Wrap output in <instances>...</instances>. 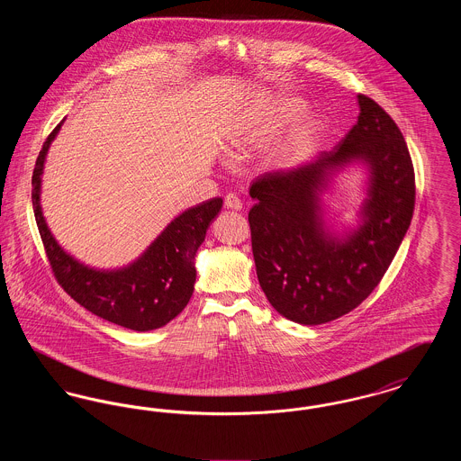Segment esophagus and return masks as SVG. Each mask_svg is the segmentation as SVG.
I'll use <instances>...</instances> for the list:
<instances>
[{"label": "esophagus", "instance_id": "esophagus-1", "mask_svg": "<svg viewBox=\"0 0 461 461\" xmlns=\"http://www.w3.org/2000/svg\"><path fill=\"white\" fill-rule=\"evenodd\" d=\"M224 207H226V209H231V211H240L241 200L239 198V195H235V194H228V195L224 197Z\"/></svg>", "mask_w": 461, "mask_h": 461}]
</instances>
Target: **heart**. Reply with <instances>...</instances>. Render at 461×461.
<instances>
[{
  "label": "heart",
  "mask_w": 461,
  "mask_h": 461,
  "mask_svg": "<svg viewBox=\"0 0 461 461\" xmlns=\"http://www.w3.org/2000/svg\"><path fill=\"white\" fill-rule=\"evenodd\" d=\"M304 113L301 102H280L243 115L224 138V150L233 158H243L259 152L288 122ZM323 124L312 122L295 138V147H303L321 136Z\"/></svg>",
  "instance_id": "heart-1"
}]
</instances>
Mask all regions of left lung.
<instances>
[{
  "mask_svg": "<svg viewBox=\"0 0 461 461\" xmlns=\"http://www.w3.org/2000/svg\"><path fill=\"white\" fill-rule=\"evenodd\" d=\"M330 152L299 167L267 173L250 186L249 212L259 285L286 320L321 325L359 306L378 285L415 209V173L402 132L372 98ZM352 163L367 171L366 198L351 229L324 220L321 195Z\"/></svg>",
  "mask_w": 461,
  "mask_h": 461,
  "instance_id": "8db88e82",
  "label": "left lung"
}]
</instances>
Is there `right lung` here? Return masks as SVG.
Returning a JSON list of instances; mask_svg holds the SVG:
<instances>
[{
  "instance_id": "right-lung-1",
  "label": "right lung",
  "mask_w": 461,
  "mask_h": 461,
  "mask_svg": "<svg viewBox=\"0 0 461 461\" xmlns=\"http://www.w3.org/2000/svg\"><path fill=\"white\" fill-rule=\"evenodd\" d=\"M64 121L46 138L32 173V209L51 269L67 294L93 314L134 331L160 329L175 320L194 294L198 247L220 214L222 198L205 200L176 216L128 266L98 269L81 263L53 237L41 209L46 155Z\"/></svg>"
}]
</instances>
